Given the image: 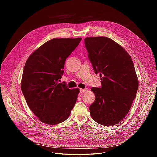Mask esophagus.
I'll return each instance as SVG.
<instances>
[{"label":"esophagus","instance_id":"1","mask_svg":"<svg viewBox=\"0 0 157 157\" xmlns=\"http://www.w3.org/2000/svg\"><path fill=\"white\" fill-rule=\"evenodd\" d=\"M88 89L87 88H85V89H80V93H84L86 91H87Z\"/></svg>","mask_w":157,"mask_h":157}]
</instances>
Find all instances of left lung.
Returning <instances> with one entry per match:
<instances>
[{
  "instance_id": "left-lung-1",
  "label": "left lung",
  "mask_w": 157,
  "mask_h": 157,
  "mask_svg": "<svg viewBox=\"0 0 157 157\" xmlns=\"http://www.w3.org/2000/svg\"><path fill=\"white\" fill-rule=\"evenodd\" d=\"M84 44L101 86L92 87L96 99L90 115L98 124L113 126L126 116L138 88L134 63L124 48L105 36L87 37Z\"/></svg>"
}]
</instances>
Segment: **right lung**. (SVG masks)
Segmentation results:
<instances>
[{"mask_svg": "<svg viewBox=\"0 0 157 157\" xmlns=\"http://www.w3.org/2000/svg\"><path fill=\"white\" fill-rule=\"evenodd\" d=\"M76 39H54L45 42L27 59L23 69L21 88L28 106L39 119L54 125L69 117L77 102L79 89L71 90L59 83L65 62L81 41Z\"/></svg>", "mask_w": 157, "mask_h": 157, "instance_id": "1", "label": "right lung"}]
</instances>
